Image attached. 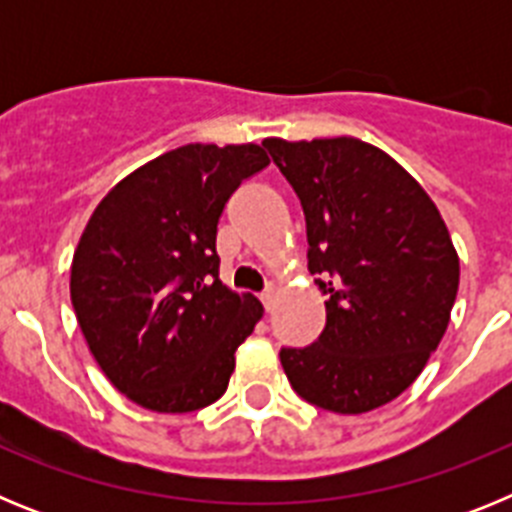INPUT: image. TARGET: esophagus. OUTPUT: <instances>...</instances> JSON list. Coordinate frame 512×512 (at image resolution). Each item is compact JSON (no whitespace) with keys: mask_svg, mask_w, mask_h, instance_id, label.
<instances>
[{"mask_svg":"<svg viewBox=\"0 0 512 512\" xmlns=\"http://www.w3.org/2000/svg\"><path fill=\"white\" fill-rule=\"evenodd\" d=\"M274 300H277V287H269L264 295H261V302H264L266 310H271V307H274Z\"/></svg>","mask_w":512,"mask_h":512,"instance_id":"1","label":"esophagus"}]
</instances>
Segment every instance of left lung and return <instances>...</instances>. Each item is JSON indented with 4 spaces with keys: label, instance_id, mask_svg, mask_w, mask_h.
<instances>
[{
    "label": "left lung",
    "instance_id": "8db88e82",
    "mask_svg": "<svg viewBox=\"0 0 512 512\" xmlns=\"http://www.w3.org/2000/svg\"><path fill=\"white\" fill-rule=\"evenodd\" d=\"M300 197L307 269L325 300L312 346L282 348L284 374L310 405L369 413L408 390L441 343L459 256L441 212L395 158L359 138H266Z\"/></svg>",
    "mask_w": 512,
    "mask_h": 512
}]
</instances>
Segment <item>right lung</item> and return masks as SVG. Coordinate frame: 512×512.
<instances>
[{"label": "right lung", "mask_w": 512, "mask_h": 512, "mask_svg": "<svg viewBox=\"0 0 512 512\" xmlns=\"http://www.w3.org/2000/svg\"><path fill=\"white\" fill-rule=\"evenodd\" d=\"M256 143H189L107 192L71 261V305L104 377L153 413H192L228 390L235 348L264 307L220 282L217 223Z\"/></svg>", "instance_id": "1"}]
</instances>
